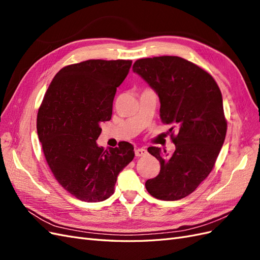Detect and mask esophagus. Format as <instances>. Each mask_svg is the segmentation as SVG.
<instances>
[{
    "label": "esophagus",
    "instance_id": "34e87169",
    "mask_svg": "<svg viewBox=\"0 0 260 260\" xmlns=\"http://www.w3.org/2000/svg\"><path fill=\"white\" fill-rule=\"evenodd\" d=\"M136 156L141 157V156H146L147 155V151L145 148H137L136 149Z\"/></svg>",
    "mask_w": 260,
    "mask_h": 260
}]
</instances>
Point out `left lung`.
I'll return each mask as SVG.
<instances>
[{
  "label": "left lung",
  "mask_w": 260,
  "mask_h": 260,
  "mask_svg": "<svg viewBox=\"0 0 260 260\" xmlns=\"http://www.w3.org/2000/svg\"><path fill=\"white\" fill-rule=\"evenodd\" d=\"M133 72L158 94L160 119L170 125L176 145L170 156L158 147L147 148L159 160L160 171L145 187L155 199L181 200L208 177L224 142L221 91L206 70L178 56L138 59Z\"/></svg>",
  "instance_id": "left-lung-1"
}]
</instances>
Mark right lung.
<instances>
[{"label":"right lung","instance_id":"right-lung-1","mask_svg":"<svg viewBox=\"0 0 260 260\" xmlns=\"http://www.w3.org/2000/svg\"><path fill=\"white\" fill-rule=\"evenodd\" d=\"M131 65L129 59L68 65L55 75L39 107L37 130L46 162L57 182L82 202L113 195L118 175L135 157L128 142L108 149L96 144Z\"/></svg>","mask_w":260,"mask_h":260}]
</instances>
